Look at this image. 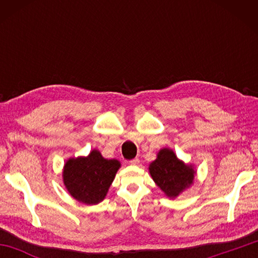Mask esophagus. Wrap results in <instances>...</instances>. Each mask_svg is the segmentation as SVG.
Returning a JSON list of instances; mask_svg holds the SVG:
<instances>
[{"mask_svg": "<svg viewBox=\"0 0 258 258\" xmlns=\"http://www.w3.org/2000/svg\"><path fill=\"white\" fill-rule=\"evenodd\" d=\"M130 164H131V165H134V166H137V165H139V164H140V160H139V158L132 159V160L130 161Z\"/></svg>", "mask_w": 258, "mask_h": 258, "instance_id": "34e87169", "label": "esophagus"}]
</instances>
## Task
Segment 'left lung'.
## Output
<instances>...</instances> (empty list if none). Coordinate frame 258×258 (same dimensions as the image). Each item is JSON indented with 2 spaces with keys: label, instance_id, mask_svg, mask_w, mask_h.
<instances>
[{
  "label": "left lung",
  "instance_id": "left-lung-1",
  "mask_svg": "<svg viewBox=\"0 0 258 258\" xmlns=\"http://www.w3.org/2000/svg\"><path fill=\"white\" fill-rule=\"evenodd\" d=\"M149 173L166 197L175 199L194 184L197 169L192 164L178 159L172 149L163 148L157 152V158L150 163Z\"/></svg>",
  "mask_w": 258,
  "mask_h": 258
}]
</instances>
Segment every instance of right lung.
I'll list each match as a JSON object with an SVG mask.
<instances>
[{
	"label": "right lung",
	"instance_id": "add662e5",
	"mask_svg": "<svg viewBox=\"0 0 258 258\" xmlns=\"http://www.w3.org/2000/svg\"><path fill=\"white\" fill-rule=\"evenodd\" d=\"M120 161L106 159L93 149L87 156L67 159L62 169V181L68 194L84 205H97L106 198Z\"/></svg>",
	"mask_w": 258,
	"mask_h": 258
}]
</instances>
